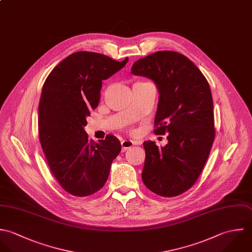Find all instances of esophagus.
I'll use <instances>...</instances> for the list:
<instances>
[{
    "instance_id": "obj_1",
    "label": "esophagus",
    "mask_w": 252,
    "mask_h": 252,
    "mask_svg": "<svg viewBox=\"0 0 252 252\" xmlns=\"http://www.w3.org/2000/svg\"><path fill=\"white\" fill-rule=\"evenodd\" d=\"M134 145V142L131 140H123L122 141V150L123 152L126 151L127 149L131 148Z\"/></svg>"
}]
</instances>
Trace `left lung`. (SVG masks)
<instances>
[{
	"label": "left lung",
	"mask_w": 252,
	"mask_h": 252,
	"mask_svg": "<svg viewBox=\"0 0 252 252\" xmlns=\"http://www.w3.org/2000/svg\"><path fill=\"white\" fill-rule=\"evenodd\" d=\"M131 74L155 83L158 103L154 132L168 133L163 147L150 140L143 143L142 180L158 196H178L200 176L214 140L209 85L189 58L175 51H157L137 60Z\"/></svg>",
	"instance_id": "obj_1"
}]
</instances>
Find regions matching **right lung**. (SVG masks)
<instances>
[{
    "label": "right lung",
    "mask_w": 252,
    "mask_h": 252,
    "mask_svg": "<svg viewBox=\"0 0 252 252\" xmlns=\"http://www.w3.org/2000/svg\"><path fill=\"white\" fill-rule=\"evenodd\" d=\"M104 54L78 51L62 60L47 78L39 104V137L51 173L71 195L87 197L108 179L120 140L89 139L85 130L91 110L100 99L102 81L125 67Z\"/></svg>",
    "instance_id": "1"
}]
</instances>
